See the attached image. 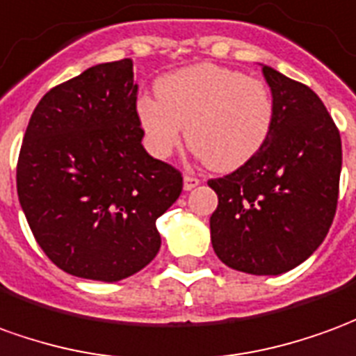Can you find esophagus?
Returning a JSON list of instances; mask_svg holds the SVG:
<instances>
[{
  "instance_id": "34e87169",
  "label": "esophagus",
  "mask_w": 356,
  "mask_h": 356,
  "mask_svg": "<svg viewBox=\"0 0 356 356\" xmlns=\"http://www.w3.org/2000/svg\"><path fill=\"white\" fill-rule=\"evenodd\" d=\"M199 184H201V180L195 178V176H190V174H186V176H184V190L186 191H191L193 188H197Z\"/></svg>"
}]
</instances>
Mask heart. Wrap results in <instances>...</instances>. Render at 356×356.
Returning <instances> with one entry per match:
<instances>
[{
  "label": "heart",
  "mask_w": 356,
  "mask_h": 356,
  "mask_svg": "<svg viewBox=\"0 0 356 356\" xmlns=\"http://www.w3.org/2000/svg\"><path fill=\"white\" fill-rule=\"evenodd\" d=\"M157 97L142 95L136 117L147 149L168 159L184 134L218 172L249 163L268 142L274 126V97L263 80L241 70L199 63L159 78Z\"/></svg>",
  "instance_id": "b5f03b06"
}]
</instances>
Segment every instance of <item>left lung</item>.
Instances as JSON below:
<instances>
[{"mask_svg":"<svg viewBox=\"0 0 356 356\" xmlns=\"http://www.w3.org/2000/svg\"><path fill=\"white\" fill-rule=\"evenodd\" d=\"M274 97V126L264 147L224 178L211 214L216 257L234 270L278 276L307 261L334 222L341 138L309 86L263 65Z\"/></svg>","mask_w":356,"mask_h":356,"instance_id":"left-lung-1","label":"left lung"}]
</instances>
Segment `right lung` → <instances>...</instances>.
<instances>
[{"label":"right lung","instance_id":"obj_1","mask_svg":"<svg viewBox=\"0 0 356 356\" xmlns=\"http://www.w3.org/2000/svg\"><path fill=\"white\" fill-rule=\"evenodd\" d=\"M132 59L102 63L45 93L30 117L17 193L38 245L67 274L118 282L155 259L157 218L182 174L143 149Z\"/></svg>","mask_w":356,"mask_h":356}]
</instances>
